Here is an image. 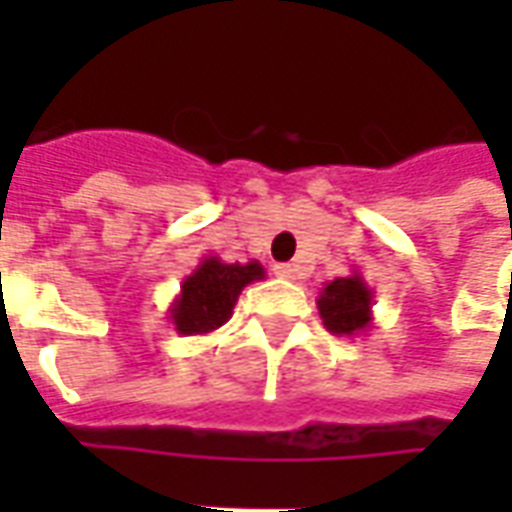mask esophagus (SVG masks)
Masks as SVG:
<instances>
[{"label": "esophagus", "instance_id": "obj_1", "mask_svg": "<svg viewBox=\"0 0 512 512\" xmlns=\"http://www.w3.org/2000/svg\"><path fill=\"white\" fill-rule=\"evenodd\" d=\"M274 274L282 279H296L299 277V266H293V263H279V266L274 268Z\"/></svg>", "mask_w": 512, "mask_h": 512}]
</instances>
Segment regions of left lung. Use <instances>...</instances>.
<instances>
[{"instance_id":"left-lung-1","label":"left lung","mask_w":512,"mask_h":512,"mask_svg":"<svg viewBox=\"0 0 512 512\" xmlns=\"http://www.w3.org/2000/svg\"><path fill=\"white\" fill-rule=\"evenodd\" d=\"M318 312L323 326L337 337L365 334L373 326V290L367 288L359 271L351 277H337L318 293Z\"/></svg>"}]
</instances>
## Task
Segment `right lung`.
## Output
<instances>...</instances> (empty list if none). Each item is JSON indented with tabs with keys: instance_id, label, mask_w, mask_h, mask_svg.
Returning a JSON list of instances; mask_svg holds the SVG:
<instances>
[{
	"instance_id": "1",
	"label": "right lung",
	"mask_w": 512,
	"mask_h": 512,
	"mask_svg": "<svg viewBox=\"0 0 512 512\" xmlns=\"http://www.w3.org/2000/svg\"><path fill=\"white\" fill-rule=\"evenodd\" d=\"M266 277L257 260L224 263L216 255L202 257L200 266L180 282V293L169 304V321L183 337L216 332L230 321L241 290Z\"/></svg>"
}]
</instances>
